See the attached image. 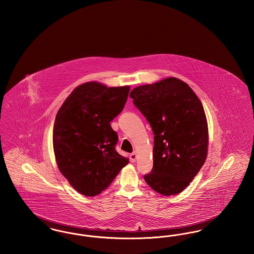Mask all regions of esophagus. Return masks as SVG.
I'll list each match as a JSON object with an SVG mask.
<instances>
[{
	"label": "esophagus",
	"mask_w": 254,
	"mask_h": 254,
	"mask_svg": "<svg viewBox=\"0 0 254 254\" xmlns=\"http://www.w3.org/2000/svg\"><path fill=\"white\" fill-rule=\"evenodd\" d=\"M136 158H137V155H136V153H135V152H133V153H131V154L129 155L130 162H132V163H134V162L136 161Z\"/></svg>",
	"instance_id": "34e87169"
}]
</instances>
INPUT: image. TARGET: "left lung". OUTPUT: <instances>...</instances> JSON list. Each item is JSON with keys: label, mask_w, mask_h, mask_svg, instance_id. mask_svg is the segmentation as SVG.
Wrapping results in <instances>:
<instances>
[{"label": "left lung", "mask_w": 254, "mask_h": 254, "mask_svg": "<svg viewBox=\"0 0 254 254\" xmlns=\"http://www.w3.org/2000/svg\"><path fill=\"white\" fill-rule=\"evenodd\" d=\"M129 96L154 134L153 168L145 181L162 195L180 193L206 159L208 132L201 101L174 77L137 86Z\"/></svg>", "instance_id": "left-lung-1"}]
</instances>
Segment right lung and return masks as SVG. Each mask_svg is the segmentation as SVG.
I'll return each mask as SVG.
<instances>
[{"label": "right lung", "instance_id": "add662e5", "mask_svg": "<svg viewBox=\"0 0 254 254\" xmlns=\"http://www.w3.org/2000/svg\"><path fill=\"white\" fill-rule=\"evenodd\" d=\"M130 87H108L97 82L77 86L57 112L53 149L61 173L85 196H96L118 175L128 159L115 146L111 126L124 109Z\"/></svg>", "mask_w": 254, "mask_h": 254}]
</instances>
